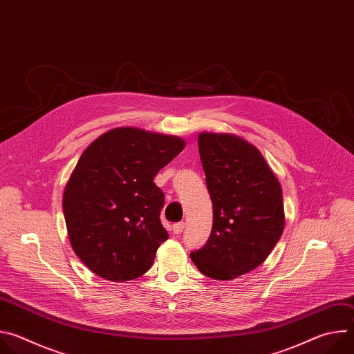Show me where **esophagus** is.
Wrapping results in <instances>:
<instances>
[{
    "mask_svg": "<svg viewBox=\"0 0 354 354\" xmlns=\"http://www.w3.org/2000/svg\"><path fill=\"white\" fill-rule=\"evenodd\" d=\"M172 230H174L175 234H180V232L185 230V223H176V224H174Z\"/></svg>",
    "mask_w": 354,
    "mask_h": 354,
    "instance_id": "esophagus-1",
    "label": "esophagus"
}]
</instances>
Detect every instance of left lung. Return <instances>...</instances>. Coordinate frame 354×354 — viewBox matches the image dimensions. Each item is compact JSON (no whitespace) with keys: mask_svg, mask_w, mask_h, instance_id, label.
<instances>
[{"mask_svg":"<svg viewBox=\"0 0 354 354\" xmlns=\"http://www.w3.org/2000/svg\"><path fill=\"white\" fill-rule=\"evenodd\" d=\"M201 165L213 201V228L193 250L196 268L232 280L265 262L284 230L281 186L261 151L234 134L200 133Z\"/></svg>","mask_w":354,"mask_h":354,"instance_id":"obj_1","label":"left lung"}]
</instances>
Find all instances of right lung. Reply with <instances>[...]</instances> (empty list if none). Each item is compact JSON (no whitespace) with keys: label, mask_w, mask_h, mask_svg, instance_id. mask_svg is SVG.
<instances>
[{"label":"right lung","mask_w":354,"mask_h":354,"mask_svg":"<svg viewBox=\"0 0 354 354\" xmlns=\"http://www.w3.org/2000/svg\"><path fill=\"white\" fill-rule=\"evenodd\" d=\"M185 148V140L118 127L92 141L63 194V212L75 255L111 281L142 276L168 239L160 214L164 192L153 182Z\"/></svg>","instance_id":"add662e5"}]
</instances>
